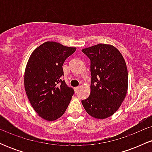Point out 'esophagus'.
Segmentation results:
<instances>
[{
  "instance_id": "34e87169",
  "label": "esophagus",
  "mask_w": 152,
  "mask_h": 152,
  "mask_svg": "<svg viewBox=\"0 0 152 152\" xmlns=\"http://www.w3.org/2000/svg\"><path fill=\"white\" fill-rule=\"evenodd\" d=\"M79 88H80V86H76V87H75V88H74L75 91H76V92H78V91L79 90Z\"/></svg>"
}]
</instances>
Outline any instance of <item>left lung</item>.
Here are the masks:
<instances>
[{"label":"left lung","instance_id":"8db88e82","mask_svg":"<svg viewBox=\"0 0 152 152\" xmlns=\"http://www.w3.org/2000/svg\"><path fill=\"white\" fill-rule=\"evenodd\" d=\"M82 52L91 61V94L82 104L88 114L106 118L117 111L126 95L128 71L126 63L117 48L99 44Z\"/></svg>","mask_w":152,"mask_h":152}]
</instances>
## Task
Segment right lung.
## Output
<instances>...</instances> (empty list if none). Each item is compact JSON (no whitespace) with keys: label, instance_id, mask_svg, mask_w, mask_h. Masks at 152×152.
Masks as SVG:
<instances>
[{"label":"right lung","instance_id":"obj_1","mask_svg":"<svg viewBox=\"0 0 152 152\" xmlns=\"http://www.w3.org/2000/svg\"><path fill=\"white\" fill-rule=\"evenodd\" d=\"M76 50L47 41L34 50L28 61L24 76L26 94L36 113L47 121L61 117L74 94L61 78L63 64Z\"/></svg>","mask_w":152,"mask_h":152}]
</instances>
